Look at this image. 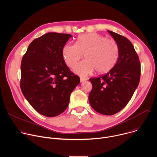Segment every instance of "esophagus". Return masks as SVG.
<instances>
[{
    "label": "esophagus",
    "mask_w": 157,
    "mask_h": 157,
    "mask_svg": "<svg viewBox=\"0 0 157 157\" xmlns=\"http://www.w3.org/2000/svg\"><path fill=\"white\" fill-rule=\"evenodd\" d=\"M87 80V79L86 78H82V77H81L80 78V81H81V82H84V81H86Z\"/></svg>",
    "instance_id": "34e87169"
}]
</instances>
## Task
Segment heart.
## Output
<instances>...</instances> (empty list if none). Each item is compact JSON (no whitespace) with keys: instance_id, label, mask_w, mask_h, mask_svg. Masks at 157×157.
<instances>
[{"instance_id":"b5f03b06","label":"heart","mask_w":157,"mask_h":157,"mask_svg":"<svg viewBox=\"0 0 157 157\" xmlns=\"http://www.w3.org/2000/svg\"><path fill=\"white\" fill-rule=\"evenodd\" d=\"M62 53L65 64L70 68L75 67L84 55L86 60L77 64L74 71L86 76L95 70L98 73L110 71L117 61L119 49L114 40L93 33L78 36L76 44H64Z\"/></svg>"}]
</instances>
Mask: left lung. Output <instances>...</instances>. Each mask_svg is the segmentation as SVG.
Returning a JSON list of instances; mask_svg holds the SVG:
<instances>
[{"label": "left lung", "mask_w": 157, "mask_h": 157, "mask_svg": "<svg viewBox=\"0 0 157 157\" xmlns=\"http://www.w3.org/2000/svg\"><path fill=\"white\" fill-rule=\"evenodd\" d=\"M119 46L115 66L107 73L90 78L93 85L89 102L98 113L110 116L124 109L138 87L140 63L132 43L125 36L107 30Z\"/></svg>", "instance_id": "obj_1"}]
</instances>
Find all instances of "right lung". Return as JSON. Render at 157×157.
I'll return each instance as SVG.
<instances>
[{"label": "right lung", "mask_w": 157, "mask_h": 157, "mask_svg": "<svg viewBox=\"0 0 157 157\" xmlns=\"http://www.w3.org/2000/svg\"><path fill=\"white\" fill-rule=\"evenodd\" d=\"M71 35L49 32L29 44L21 63L20 88L38 113L52 117L68 107L79 77L65 64L62 50Z\"/></svg>", "instance_id": "obj_1"}]
</instances>
